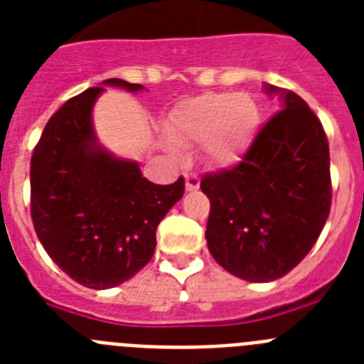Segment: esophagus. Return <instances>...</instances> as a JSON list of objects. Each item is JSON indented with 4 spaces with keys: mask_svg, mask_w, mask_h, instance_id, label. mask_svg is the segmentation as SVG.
I'll use <instances>...</instances> for the list:
<instances>
[{
    "mask_svg": "<svg viewBox=\"0 0 364 364\" xmlns=\"http://www.w3.org/2000/svg\"><path fill=\"white\" fill-rule=\"evenodd\" d=\"M200 186V178H198L197 173H186V189L188 191H195Z\"/></svg>",
    "mask_w": 364,
    "mask_h": 364,
    "instance_id": "1",
    "label": "esophagus"
}]
</instances>
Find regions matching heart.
Wrapping results in <instances>:
<instances>
[{"label":"heart","mask_w":364,"mask_h":364,"mask_svg":"<svg viewBox=\"0 0 364 364\" xmlns=\"http://www.w3.org/2000/svg\"><path fill=\"white\" fill-rule=\"evenodd\" d=\"M259 124V109L250 96L211 92L180 105L167 120L173 142H204V154L213 166H231L244 154Z\"/></svg>","instance_id":"heart-1"}]
</instances>
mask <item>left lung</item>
I'll return each mask as SVG.
<instances>
[{
  "label": "left lung",
  "mask_w": 364,
  "mask_h": 364,
  "mask_svg": "<svg viewBox=\"0 0 364 364\" xmlns=\"http://www.w3.org/2000/svg\"><path fill=\"white\" fill-rule=\"evenodd\" d=\"M279 92L282 109L259 129L235 166L205 173V228L213 259L235 277H282L319 239L332 205L330 149L323 124L299 95Z\"/></svg>",
  "instance_id": "obj_1"
}]
</instances>
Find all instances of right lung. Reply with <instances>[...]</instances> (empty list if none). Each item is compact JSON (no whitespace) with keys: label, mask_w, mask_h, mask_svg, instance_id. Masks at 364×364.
<instances>
[{"label":"right lung","mask_w":364,"mask_h":364,"mask_svg":"<svg viewBox=\"0 0 364 364\" xmlns=\"http://www.w3.org/2000/svg\"><path fill=\"white\" fill-rule=\"evenodd\" d=\"M107 85L142 91L111 78ZM104 87L67 100L45 125L31 159V217L45 252L73 281L105 290L151 260L156 228L184 195V178L153 184L136 162L96 144L91 112Z\"/></svg>","instance_id":"right-lung-1"}]
</instances>
